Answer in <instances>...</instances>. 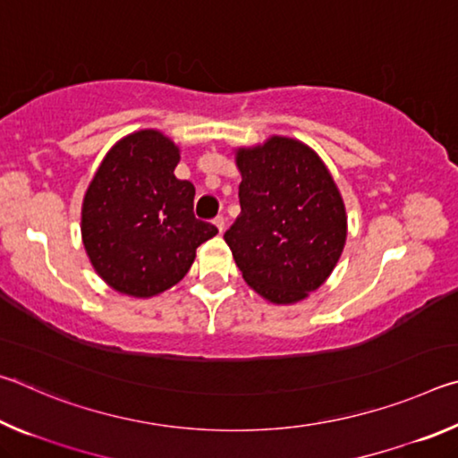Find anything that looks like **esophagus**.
<instances>
[{
  "label": "esophagus",
  "instance_id": "34e87169",
  "mask_svg": "<svg viewBox=\"0 0 458 458\" xmlns=\"http://www.w3.org/2000/svg\"><path fill=\"white\" fill-rule=\"evenodd\" d=\"M214 226L218 228V232L222 234L224 228H226V220H224V216H216V218H214Z\"/></svg>",
  "mask_w": 458,
  "mask_h": 458
}]
</instances>
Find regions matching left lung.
<instances>
[{"label": "left lung", "mask_w": 458, "mask_h": 458, "mask_svg": "<svg viewBox=\"0 0 458 458\" xmlns=\"http://www.w3.org/2000/svg\"><path fill=\"white\" fill-rule=\"evenodd\" d=\"M240 216L226 230L242 278L270 303L303 301L327 281L347 238L345 204L311 147L289 137L238 147Z\"/></svg>", "instance_id": "1"}]
</instances>
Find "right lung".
I'll return each mask as SVG.
<instances>
[{"label": "right lung", "instance_id": "1", "mask_svg": "<svg viewBox=\"0 0 458 458\" xmlns=\"http://www.w3.org/2000/svg\"><path fill=\"white\" fill-rule=\"evenodd\" d=\"M180 147L155 129L123 137L105 155L82 201V244L114 291L147 299L188 273L196 248L218 234L193 216L196 188L174 175Z\"/></svg>", "mask_w": 458, "mask_h": 458}]
</instances>
